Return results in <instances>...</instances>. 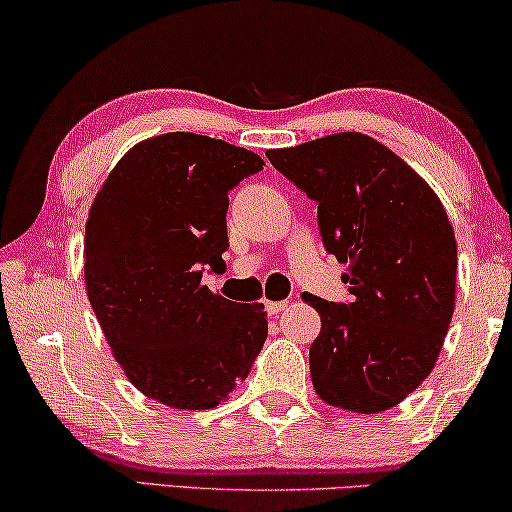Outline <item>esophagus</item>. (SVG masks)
Returning a JSON list of instances; mask_svg holds the SVG:
<instances>
[{"mask_svg":"<svg viewBox=\"0 0 512 512\" xmlns=\"http://www.w3.org/2000/svg\"><path fill=\"white\" fill-rule=\"evenodd\" d=\"M286 307H289L286 300H268V303H265V310H268V314H279V312H284Z\"/></svg>","mask_w":512,"mask_h":512,"instance_id":"esophagus-1","label":"esophagus"}]
</instances>
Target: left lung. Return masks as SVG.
<instances>
[{"instance_id":"1","label":"left lung","mask_w":512,"mask_h":512,"mask_svg":"<svg viewBox=\"0 0 512 512\" xmlns=\"http://www.w3.org/2000/svg\"><path fill=\"white\" fill-rule=\"evenodd\" d=\"M268 158L317 202L324 247L347 263L349 303L305 293L321 317L310 347L314 391L363 415L394 408L429 377L452 321L457 240L443 202L361 132L272 149Z\"/></svg>"}]
</instances>
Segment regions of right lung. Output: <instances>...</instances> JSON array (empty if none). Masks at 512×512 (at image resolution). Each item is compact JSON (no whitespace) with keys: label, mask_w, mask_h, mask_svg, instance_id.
Listing matches in <instances>:
<instances>
[{"label":"right lung","mask_w":512,"mask_h":512,"mask_svg":"<svg viewBox=\"0 0 512 512\" xmlns=\"http://www.w3.org/2000/svg\"><path fill=\"white\" fill-rule=\"evenodd\" d=\"M263 165L223 139L167 132L132 146L90 207L88 300L125 377L170 408L226 401L268 338L263 303L202 284L207 265H226L228 193Z\"/></svg>","instance_id":"obj_1"}]
</instances>
